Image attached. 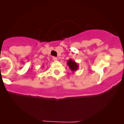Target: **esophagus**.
I'll return each mask as SVG.
<instances>
[{
	"instance_id": "1",
	"label": "esophagus",
	"mask_w": 124,
	"mask_h": 124,
	"mask_svg": "<svg viewBox=\"0 0 124 124\" xmlns=\"http://www.w3.org/2000/svg\"><path fill=\"white\" fill-rule=\"evenodd\" d=\"M53 61H57V60H58V58H57L56 57H53Z\"/></svg>"
}]
</instances>
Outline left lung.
<instances>
[{"instance_id":"1","label":"left lung","mask_w":124,"mask_h":124,"mask_svg":"<svg viewBox=\"0 0 124 124\" xmlns=\"http://www.w3.org/2000/svg\"><path fill=\"white\" fill-rule=\"evenodd\" d=\"M67 65L69 66V68L71 71L72 73H74L78 70L79 68V65L75 61H73L72 59L70 58L68 61H67Z\"/></svg>"}]
</instances>
